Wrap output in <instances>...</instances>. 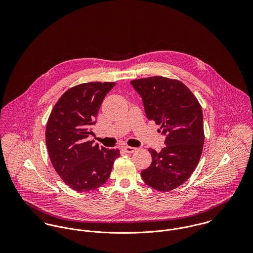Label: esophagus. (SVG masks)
<instances>
[{
	"mask_svg": "<svg viewBox=\"0 0 253 253\" xmlns=\"http://www.w3.org/2000/svg\"><path fill=\"white\" fill-rule=\"evenodd\" d=\"M123 149H124V151H126V152L128 153V154H131V153H133V152L136 151V148L130 147V146H124Z\"/></svg>",
	"mask_w": 253,
	"mask_h": 253,
	"instance_id": "34e87169",
	"label": "esophagus"
}]
</instances>
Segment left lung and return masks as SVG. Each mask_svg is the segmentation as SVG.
I'll use <instances>...</instances> for the list:
<instances>
[{
    "label": "left lung",
    "mask_w": 253,
    "mask_h": 253,
    "mask_svg": "<svg viewBox=\"0 0 253 253\" xmlns=\"http://www.w3.org/2000/svg\"><path fill=\"white\" fill-rule=\"evenodd\" d=\"M130 84L142 98L148 120L160 125L166 135L160 153L148 150L152 164L141 171L142 179L155 190L169 192L187 181L201 159L205 141L202 107L180 81L155 76Z\"/></svg>",
    "instance_id": "obj_1"
}]
</instances>
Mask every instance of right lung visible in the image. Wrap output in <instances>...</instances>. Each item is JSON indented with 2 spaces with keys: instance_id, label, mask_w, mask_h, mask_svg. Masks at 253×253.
Returning a JSON list of instances; mask_svg holds the SVG:
<instances>
[{
  "instance_id": "1",
  "label": "right lung",
  "mask_w": 253,
  "mask_h": 253,
  "mask_svg": "<svg viewBox=\"0 0 253 253\" xmlns=\"http://www.w3.org/2000/svg\"><path fill=\"white\" fill-rule=\"evenodd\" d=\"M116 83L91 82L75 85L58 99L47 120L45 143L57 174L73 190L88 192L110 177L120 150L87 141L93 134L100 105Z\"/></svg>"
}]
</instances>
